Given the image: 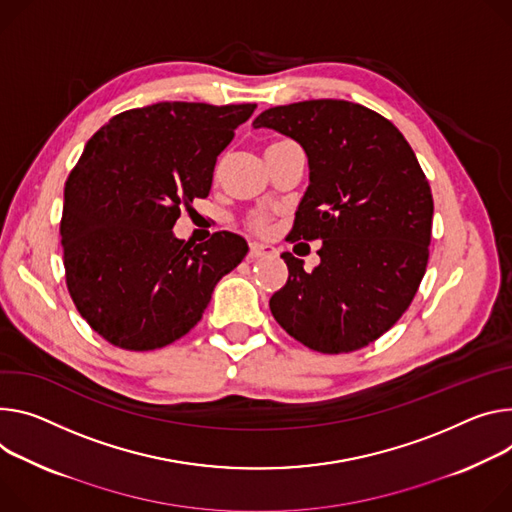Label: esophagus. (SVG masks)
I'll return each instance as SVG.
<instances>
[{
    "mask_svg": "<svg viewBox=\"0 0 512 512\" xmlns=\"http://www.w3.org/2000/svg\"><path fill=\"white\" fill-rule=\"evenodd\" d=\"M275 255V249L269 245H261V243H251L249 245V257L259 259V257H271Z\"/></svg>",
    "mask_w": 512,
    "mask_h": 512,
    "instance_id": "34e87169",
    "label": "esophagus"
}]
</instances>
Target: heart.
Here are the masks:
<instances>
[{"label":"heart","mask_w":512,"mask_h":512,"mask_svg":"<svg viewBox=\"0 0 512 512\" xmlns=\"http://www.w3.org/2000/svg\"><path fill=\"white\" fill-rule=\"evenodd\" d=\"M284 143H288V141H277V143H271V145L265 149V153H267V151H271L273 147H280V145H284ZM247 228H249V230H253V232H257V235H267L269 228H271V214H267V212H255V214H251V216L247 218Z\"/></svg>","instance_id":"b5f03b06"}]
</instances>
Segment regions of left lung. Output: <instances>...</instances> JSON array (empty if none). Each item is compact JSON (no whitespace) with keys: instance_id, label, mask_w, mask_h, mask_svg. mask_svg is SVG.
I'll return each mask as SVG.
<instances>
[{"instance_id":"left-lung-1","label":"left lung","mask_w":512,"mask_h":512,"mask_svg":"<svg viewBox=\"0 0 512 512\" xmlns=\"http://www.w3.org/2000/svg\"><path fill=\"white\" fill-rule=\"evenodd\" d=\"M253 126L304 147L310 185L286 241H322L310 273L282 255L290 275L269 300L271 314L312 351L363 349L394 327L421 286L433 228L429 179L404 134L361 104L277 106Z\"/></svg>"}]
</instances>
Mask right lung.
I'll list each match as a JSON object with an SVG mask.
<instances>
[{
	"label": "right lung",
	"instance_id": "right-lung-1",
	"mask_svg": "<svg viewBox=\"0 0 512 512\" xmlns=\"http://www.w3.org/2000/svg\"><path fill=\"white\" fill-rule=\"evenodd\" d=\"M255 108L161 102L114 116L87 141L65 183V282L114 347L151 351L190 333L220 277L245 259L232 232L192 247L171 228L210 194L218 155Z\"/></svg>",
	"mask_w": 512,
	"mask_h": 512
}]
</instances>
